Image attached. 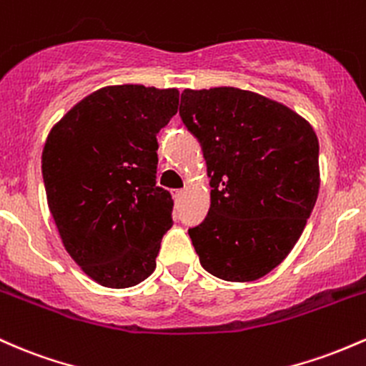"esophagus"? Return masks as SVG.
<instances>
[{
    "label": "esophagus",
    "mask_w": 366,
    "mask_h": 366,
    "mask_svg": "<svg viewBox=\"0 0 366 366\" xmlns=\"http://www.w3.org/2000/svg\"><path fill=\"white\" fill-rule=\"evenodd\" d=\"M174 200H182L183 195H184V190H174Z\"/></svg>",
    "instance_id": "esophagus-1"
}]
</instances>
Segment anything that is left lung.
Returning <instances> with one entry per match:
<instances>
[{"label": "left lung", "mask_w": 366, "mask_h": 366, "mask_svg": "<svg viewBox=\"0 0 366 366\" xmlns=\"http://www.w3.org/2000/svg\"><path fill=\"white\" fill-rule=\"evenodd\" d=\"M179 116L202 147L211 209L188 229L205 272L252 282L289 256L320 190L318 138L278 102L221 86L184 89Z\"/></svg>", "instance_id": "8db88e82"}]
</instances>
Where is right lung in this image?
I'll list each match as a JSON object with an SVG mask.
<instances>
[{
    "instance_id": "add662e5",
    "label": "right lung",
    "mask_w": 366,
    "mask_h": 366,
    "mask_svg": "<svg viewBox=\"0 0 366 366\" xmlns=\"http://www.w3.org/2000/svg\"><path fill=\"white\" fill-rule=\"evenodd\" d=\"M179 92L105 86L53 126L41 157L48 207L64 247L94 282L138 285L155 269L172 224L171 194L155 184L157 133Z\"/></svg>"
}]
</instances>
